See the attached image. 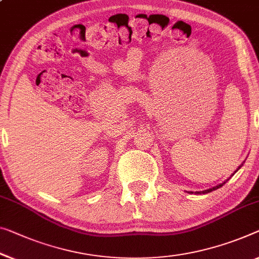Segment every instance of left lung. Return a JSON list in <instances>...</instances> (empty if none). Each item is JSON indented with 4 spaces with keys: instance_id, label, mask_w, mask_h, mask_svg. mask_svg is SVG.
Returning <instances> with one entry per match:
<instances>
[{
    "instance_id": "left-lung-1",
    "label": "left lung",
    "mask_w": 259,
    "mask_h": 259,
    "mask_svg": "<svg viewBox=\"0 0 259 259\" xmlns=\"http://www.w3.org/2000/svg\"><path fill=\"white\" fill-rule=\"evenodd\" d=\"M242 165H243V164H241L240 166H238V168H237V170H238V169H240ZM237 170H236V171H237ZM236 171H235V172H236ZM235 172H234V174H235ZM234 174L232 175V176H234ZM232 176H230V177H232ZM230 177H229V178H230ZM229 178H228V180H226V182H224V183H221V184H219V185H217V186H213V188H210V189H207V190H204V191H200V192H198V191H196V192H194V193H197V194H201V193H202V194H205V193L212 192V191H214V190H218V189H220L222 185H225V184H226V183H227V181H229ZM191 193H193V192H191Z\"/></svg>"
}]
</instances>
